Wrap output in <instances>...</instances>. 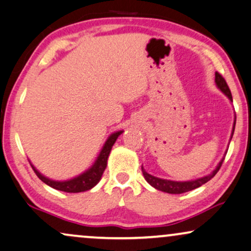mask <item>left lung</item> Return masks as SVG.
Listing matches in <instances>:
<instances>
[{
    "label": "left lung",
    "mask_w": 251,
    "mask_h": 251,
    "mask_svg": "<svg viewBox=\"0 0 251 251\" xmlns=\"http://www.w3.org/2000/svg\"><path fill=\"white\" fill-rule=\"evenodd\" d=\"M215 83H217L218 87L220 88V90L223 91L224 94H226V96L229 98L231 102H233V97H231L230 89H229V87H228L226 80H225V78L223 77V75H221L220 73H218V72H215ZM235 122H236V120H235ZM234 129H235V123H234V127H233V132H231V136H233V134H234ZM224 160H225V157L220 161V163L218 164V167L215 168V170L212 174H210V175L202 177V178L191 180V182H174V180H167V179H162V178H157V177H154V176L149 175V174L146 173L145 169L142 167H141V169H142V174H144V176H145V179L147 180V182L151 184V186H154L155 189L160 190V191L167 192V193H174V195H178V193L188 192V191H191V190H195L197 188H199V186H201L202 184L207 183L208 180L213 178V177L215 176V174H217L218 171L220 170L221 166H223Z\"/></svg>",
    "instance_id": "obj_1"
}]
</instances>
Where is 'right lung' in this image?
<instances>
[{"instance_id":"obj_1","label":"right lung","mask_w":251,"mask_h":251,"mask_svg":"<svg viewBox=\"0 0 251 251\" xmlns=\"http://www.w3.org/2000/svg\"><path fill=\"white\" fill-rule=\"evenodd\" d=\"M122 134V131L113 133L112 135H110V138L107 139V141L104 145V147L100 151V156H98L97 161L95 162V164L93 167L90 168L88 171H85L84 174H82L78 177H76L74 179L71 180H66V182H55V180L49 179L46 178L45 176H43L39 171L36 170L32 164V169L36 175L39 177V179L43 180L44 183L50 185V188L60 190V191L63 192H73V193H77V192H83L87 191V190H90L91 188H94L96 184L100 182V177H102L104 170H105L106 164H107V157H109L111 148H112L113 144H115L117 138Z\"/></svg>"}]
</instances>
